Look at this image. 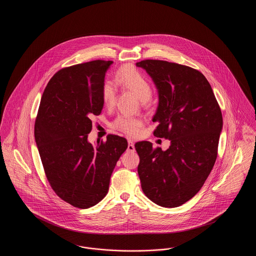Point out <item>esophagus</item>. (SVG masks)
<instances>
[{
    "mask_svg": "<svg viewBox=\"0 0 256 256\" xmlns=\"http://www.w3.org/2000/svg\"><path fill=\"white\" fill-rule=\"evenodd\" d=\"M128 150L130 152H135V146H134V143L132 140H128Z\"/></svg>",
    "mask_w": 256,
    "mask_h": 256,
    "instance_id": "obj_1",
    "label": "esophagus"
}]
</instances>
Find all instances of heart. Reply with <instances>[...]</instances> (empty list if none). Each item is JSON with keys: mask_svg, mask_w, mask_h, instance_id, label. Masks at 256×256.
<instances>
[{"mask_svg": "<svg viewBox=\"0 0 256 256\" xmlns=\"http://www.w3.org/2000/svg\"><path fill=\"white\" fill-rule=\"evenodd\" d=\"M116 82L132 90L142 102H146L152 96V86L146 76L134 67H124L116 76ZM102 100L106 106H111L116 98V86L108 80L102 86ZM143 124L142 119L128 114H120L113 122V126L124 134L134 136L139 132Z\"/></svg>", "mask_w": 256, "mask_h": 256, "instance_id": "heart-1", "label": "heart"}]
</instances>
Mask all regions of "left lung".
Segmentation results:
<instances>
[{
  "label": "left lung",
  "instance_id": "obj_1",
  "mask_svg": "<svg viewBox=\"0 0 256 256\" xmlns=\"http://www.w3.org/2000/svg\"><path fill=\"white\" fill-rule=\"evenodd\" d=\"M152 78L158 94L154 135L170 140L169 148L137 142L138 174L145 195L160 206H180L200 190L217 158L222 116L206 78L168 61L136 63Z\"/></svg>",
  "mask_w": 256,
  "mask_h": 256
}]
</instances>
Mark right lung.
<instances>
[{
    "label": "right lung",
    "instance_id": "obj_1",
    "mask_svg": "<svg viewBox=\"0 0 256 256\" xmlns=\"http://www.w3.org/2000/svg\"><path fill=\"white\" fill-rule=\"evenodd\" d=\"M113 61L94 60L61 69L41 98L34 138L46 176L56 194L78 208L96 206L108 192L126 138L110 134L94 145L87 137L91 118L102 108V86Z\"/></svg>",
    "mask_w": 256,
    "mask_h": 256
}]
</instances>
